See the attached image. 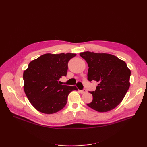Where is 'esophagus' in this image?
Here are the masks:
<instances>
[{
  "mask_svg": "<svg viewBox=\"0 0 147 147\" xmlns=\"http://www.w3.org/2000/svg\"><path fill=\"white\" fill-rule=\"evenodd\" d=\"M87 91L85 90V89H83V90H79V92L80 94H85L86 92Z\"/></svg>",
  "mask_w": 147,
  "mask_h": 147,
  "instance_id": "obj_1",
  "label": "esophagus"
}]
</instances>
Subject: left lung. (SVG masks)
Returning <instances> with one entry per match:
<instances>
[{
    "label": "left lung",
    "mask_w": 147,
    "mask_h": 147,
    "mask_svg": "<svg viewBox=\"0 0 147 147\" xmlns=\"http://www.w3.org/2000/svg\"><path fill=\"white\" fill-rule=\"evenodd\" d=\"M88 65V79L98 82L96 90L90 92L92 101L87 105L104 113L116 107L125 96L130 87V70L117 57L105 53L89 51L80 53Z\"/></svg>",
    "instance_id": "left-lung-1"
}]
</instances>
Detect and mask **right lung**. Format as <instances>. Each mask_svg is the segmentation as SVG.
<instances>
[{
    "instance_id": "right-lung-1",
    "label": "right lung",
    "mask_w": 147,
    "mask_h": 147,
    "mask_svg": "<svg viewBox=\"0 0 147 147\" xmlns=\"http://www.w3.org/2000/svg\"><path fill=\"white\" fill-rule=\"evenodd\" d=\"M76 53H45L30 62L23 73L24 90L30 102L42 113L51 114L65 106L69 94L76 86L62 85L58 80L66 76L68 63Z\"/></svg>"
}]
</instances>
